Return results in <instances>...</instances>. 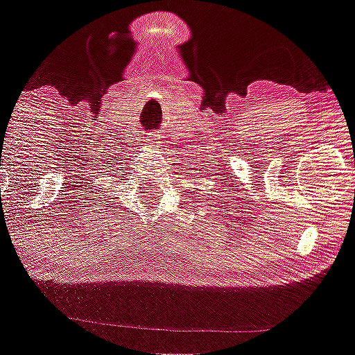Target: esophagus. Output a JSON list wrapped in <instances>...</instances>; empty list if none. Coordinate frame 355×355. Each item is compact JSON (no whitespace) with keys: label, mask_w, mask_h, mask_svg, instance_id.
Instances as JSON below:
<instances>
[{"label":"esophagus","mask_w":355,"mask_h":355,"mask_svg":"<svg viewBox=\"0 0 355 355\" xmlns=\"http://www.w3.org/2000/svg\"><path fill=\"white\" fill-rule=\"evenodd\" d=\"M148 144H151V146H155V148H157V146H159V135L151 134V137H149Z\"/></svg>","instance_id":"obj_1"}]
</instances>
